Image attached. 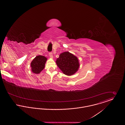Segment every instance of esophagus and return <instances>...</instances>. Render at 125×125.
<instances>
[{"instance_id": "obj_1", "label": "esophagus", "mask_w": 125, "mask_h": 125, "mask_svg": "<svg viewBox=\"0 0 125 125\" xmlns=\"http://www.w3.org/2000/svg\"><path fill=\"white\" fill-rule=\"evenodd\" d=\"M49 56L51 58H53V54L52 52H49Z\"/></svg>"}]
</instances>
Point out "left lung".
<instances>
[{"label":"left lung","mask_w":125,"mask_h":125,"mask_svg":"<svg viewBox=\"0 0 125 125\" xmlns=\"http://www.w3.org/2000/svg\"><path fill=\"white\" fill-rule=\"evenodd\" d=\"M56 62L62 73L67 75L73 74L79 67L77 58L68 52L61 54Z\"/></svg>","instance_id":"1"}]
</instances>
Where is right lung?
Masks as SVG:
<instances>
[{
	"label": "right lung",
	"mask_w": 125,
	"mask_h": 125,
	"mask_svg": "<svg viewBox=\"0 0 125 125\" xmlns=\"http://www.w3.org/2000/svg\"><path fill=\"white\" fill-rule=\"evenodd\" d=\"M47 59L45 56L38 55L35 58L31 63L32 71L35 73H39L45 67Z\"/></svg>",
	"instance_id": "1"
}]
</instances>
